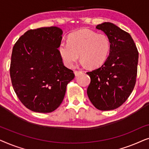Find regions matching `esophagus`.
I'll return each instance as SVG.
<instances>
[{
    "mask_svg": "<svg viewBox=\"0 0 149 149\" xmlns=\"http://www.w3.org/2000/svg\"><path fill=\"white\" fill-rule=\"evenodd\" d=\"M74 75H75V76H76V77H77V76H79V74H82V73H83V72H82V71H74Z\"/></svg>",
    "mask_w": 149,
    "mask_h": 149,
    "instance_id": "1",
    "label": "esophagus"
}]
</instances>
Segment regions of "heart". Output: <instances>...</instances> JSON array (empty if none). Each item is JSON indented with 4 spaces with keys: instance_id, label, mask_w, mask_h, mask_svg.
I'll return each instance as SVG.
<instances>
[{
    "instance_id": "obj_1",
    "label": "heart",
    "mask_w": 149,
    "mask_h": 149,
    "mask_svg": "<svg viewBox=\"0 0 149 149\" xmlns=\"http://www.w3.org/2000/svg\"><path fill=\"white\" fill-rule=\"evenodd\" d=\"M110 49L111 43L107 36L87 29L73 32L69 36L68 42H61L58 47L63 62L68 68L75 66L79 54L83 66H101L107 60Z\"/></svg>"
}]
</instances>
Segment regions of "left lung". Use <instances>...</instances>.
<instances>
[{
    "label": "left lung",
    "mask_w": 149,
    "mask_h": 149,
    "mask_svg": "<svg viewBox=\"0 0 149 149\" xmlns=\"http://www.w3.org/2000/svg\"><path fill=\"white\" fill-rule=\"evenodd\" d=\"M95 28L109 38L111 49L100 68L87 72L91 78L87 93L96 109L110 111L123 104L133 91L138 52L131 35L114 24L104 22Z\"/></svg>",
    "instance_id": "obj_1"
}]
</instances>
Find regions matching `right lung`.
I'll return each instance as SVG.
<instances>
[{"label":"right lung","instance_id":"right-lung-1","mask_svg":"<svg viewBox=\"0 0 149 149\" xmlns=\"http://www.w3.org/2000/svg\"><path fill=\"white\" fill-rule=\"evenodd\" d=\"M63 31L56 26L26 32L15 42L10 76L18 98L28 109L51 113L60 107L74 74L58 52Z\"/></svg>","mask_w":149,"mask_h":149}]
</instances>
